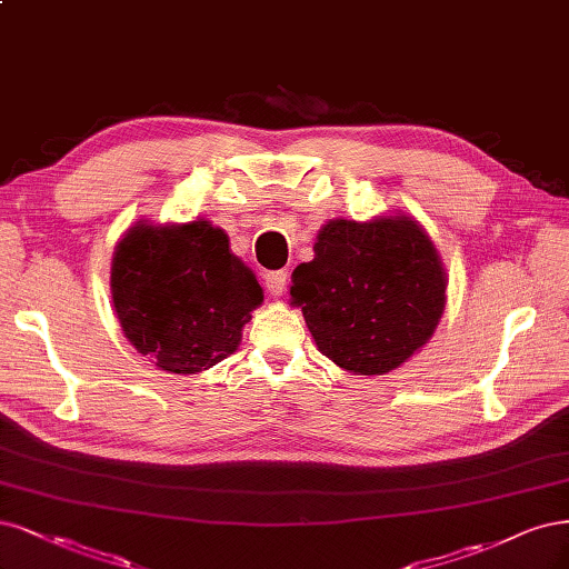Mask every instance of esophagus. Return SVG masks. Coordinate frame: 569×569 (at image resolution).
I'll use <instances>...</instances> for the list:
<instances>
[{
	"label": "esophagus",
	"mask_w": 569,
	"mask_h": 569,
	"mask_svg": "<svg viewBox=\"0 0 569 569\" xmlns=\"http://www.w3.org/2000/svg\"><path fill=\"white\" fill-rule=\"evenodd\" d=\"M284 287H287V272L282 270H276V272H268L266 276V289L272 299H280L284 293Z\"/></svg>",
	"instance_id": "esophagus-1"
}]
</instances>
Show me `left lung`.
<instances>
[{"label": "left lung", "instance_id": "1", "mask_svg": "<svg viewBox=\"0 0 569 569\" xmlns=\"http://www.w3.org/2000/svg\"><path fill=\"white\" fill-rule=\"evenodd\" d=\"M316 257L293 270L289 297L318 350L358 377H381L419 352L445 312L447 272L426 228L390 213L331 219Z\"/></svg>", "mask_w": 569, "mask_h": 569}]
</instances>
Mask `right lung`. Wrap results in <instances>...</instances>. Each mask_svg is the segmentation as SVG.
I'll list each match as a JSON object with an SVG mask.
<instances>
[{
  "mask_svg": "<svg viewBox=\"0 0 569 569\" xmlns=\"http://www.w3.org/2000/svg\"><path fill=\"white\" fill-rule=\"evenodd\" d=\"M114 316L127 341L169 375L200 371L232 356L263 289L207 219L136 221L110 268Z\"/></svg>",
  "mask_w": 569,
  "mask_h": 569,
  "instance_id": "add662e5",
  "label": "right lung"
}]
</instances>
